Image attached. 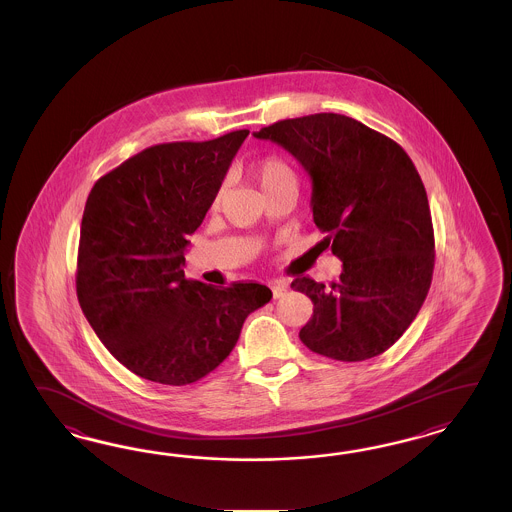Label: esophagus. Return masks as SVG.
Returning <instances> with one entry per match:
<instances>
[{"instance_id": "esophagus-1", "label": "esophagus", "mask_w": 512, "mask_h": 512, "mask_svg": "<svg viewBox=\"0 0 512 512\" xmlns=\"http://www.w3.org/2000/svg\"><path fill=\"white\" fill-rule=\"evenodd\" d=\"M270 289H272V295H274V298H279V296H283L287 293V289H289V287H287V283H274Z\"/></svg>"}]
</instances>
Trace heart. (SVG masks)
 <instances>
[{"label":"heart","mask_w":512,"mask_h":512,"mask_svg":"<svg viewBox=\"0 0 512 512\" xmlns=\"http://www.w3.org/2000/svg\"><path fill=\"white\" fill-rule=\"evenodd\" d=\"M249 178L257 184V187L263 191V195L272 193L274 189L281 186H296V174L291 165L281 159L279 155H264L257 161H253L248 169ZM223 197V187L217 189L214 195V204H219Z\"/></svg>","instance_id":"obj_1"}]
</instances>
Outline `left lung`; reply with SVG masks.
I'll return each instance as SVG.
<instances>
[{
	"mask_svg": "<svg viewBox=\"0 0 512 512\" xmlns=\"http://www.w3.org/2000/svg\"><path fill=\"white\" fill-rule=\"evenodd\" d=\"M253 135L310 172L313 221L343 263L336 283H291L313 302L300 340L341 362L385 353L417 317L434 274L432 214L411 157L387 135L332 112L279 120Z\"/></svg>",
	"mask_w": 512,
	"mask_h": 512,
	"instance_id": "8db88e82",
	"label": "left lung"
}]
</instances>
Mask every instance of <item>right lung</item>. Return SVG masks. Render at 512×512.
Wrapping results in <instances>:
<instances>
[{
  "instance_id": "right-lung-1",
  "label": "right lung",
  "mask_w": 512,
  "mask_h": 512,
  "mask_svg": "<svg viewBox=\"0 0 512 512\" xmlns=\"http://www.w3.org/2000/svg\"><path fill=\"white\" fill-rule=\"evenodd\" d=\"M248 129L155 144L101 176L80 225L77 296L97 338L142 379L184 387L231 355L272 291L255 281L186 279L187 236L201 227Z\"/></svg>"
}]
</instances>
